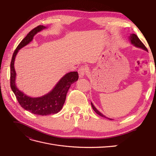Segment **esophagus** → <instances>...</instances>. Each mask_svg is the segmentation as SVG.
Returning a JSON list of instances; mask_svg holds the SVG:
<instances>
[{"mask_svg": "<svg viewBox=\"0 0 156 156\" xmlns=\"http://www.w3.org/2000/svg\"><path fill=\"white\" fill-rule=\"evenodd\" d=\"M87 68L85 66H81L78 70L79 77L83 78L84 77V75L87 73Z\"/></svg>", "mask_w": 156, "mask_h": 156, "instance_id": "obj_1", "label": "esophagus"}]
</instances>
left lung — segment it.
Instances as JSON below:
<instances>
[{"instance_id":"left-lung-1","label":"left lung","mask_w":156,"mask_h":156,"mask_svg":"<svg viewBox=\"0 0 156 156\" xmlns=\"http://www.w3.org/2000/svg\"><path fill=\"white\" fill-rule=\"evenodd\" d=\"M129 40L131 41V43L132 44H133V45H134L135 47H136V48H141V49H144V50H145V51H148L147 48H146L145 45L143 44V42L139 40L138 36H136V34H131L130 35V36H129ZM91 105H92V108L94 109V111H95L98 115H99L102 116V117L106 118V119H108V118H107L106 116H105L103 114H101V113L100 111L97 110V108L94 106V105L92 104V103H91ZM108 119L112 120V119Z\"/></svg>"}]
</instances>
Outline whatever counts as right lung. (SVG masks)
<instances>
[{
    "label": "right lung",
    "mask_w": 156,
    "mask_h": 156,
    "mask_svg": "<svg viewBox=\"0 0 156 156\" xmlns=\"http://www.w3.org/2000/svg\"><path fill=\"white\" fill-rule=\"evenodd\" d=\"M45 28L43 25H39L27 35L14 51L10 64V87L19 103L25 110L34 115L42 116L56 114L62 109L69 87L79 78L77 72L68 73L62 77L51 92L38 98L28 96L17 88L16 85V73L14 68V61L16 55L19 50L30 43L36 34Z\"/></svg>",
    "instance_id": "right-lung-1"
}]
</instances>
